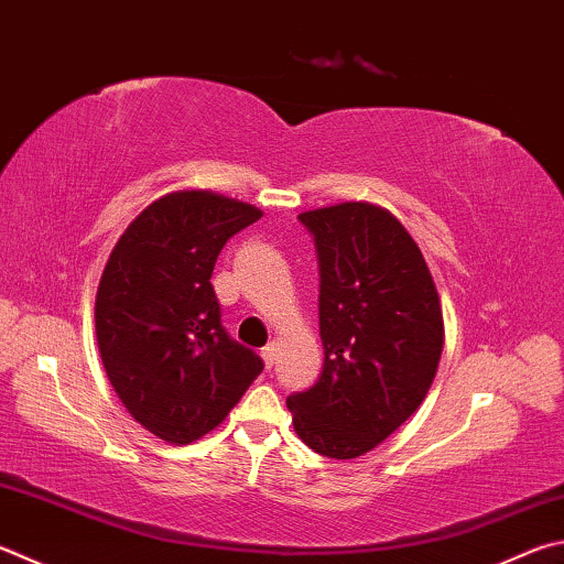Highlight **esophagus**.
Listing matches in <instances>:
<instances>
[{"mask_svg": "<svg viewBox=\"0 0 564 564\" xmlns=\"http://www.w3.org/2000/svg\"><path fill=\"white\" fill-rule=\"evenodd\" d=\"M275 355H279V347H275V343H271V345H265L263 350H261V357H263V365L269 367H273V362H275Z\"/></svg>", "mask_w": 564, "mask_h": 564, "instance_id": "1", "label": "esophagus"}]
</instances>
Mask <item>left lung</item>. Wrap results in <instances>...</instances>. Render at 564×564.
I'll return each mask as SVG.
<instances>
[{
	"instance_id": "1",
	"label": "left lung",
	"mask_w": 564,
	"mask_h": 564,
	"mask_svg": "<svg viewBox=\"0 0 564 564\" xmlns=\"http://www.w3.org/2000/svg\"><path fill=\"white\" fill-rule=\"evenodd\" d=\"M321 273L323 372L285 404L313 452L357 458L424 402L444 347V317L416 241L365 202L299 214Z\"/></svg>"
}]
</instances>
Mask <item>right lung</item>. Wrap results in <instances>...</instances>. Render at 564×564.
<instances>
[{"label":"right lung","mask_w":564,"mask_h":564,"mask_svg":"<svg viewBox=\"0 0 564 564\" xmlns=\"http://www.w3.org/2000/svg\"><path fill=\"white\" fill-rule=\"evenodd\" d=\"M261 212L212 192H172L118 239L96 295L108 380L138 422L192 444L224 422L263 360L231 340L212 271L234 234Z\"/></svg>","instance_id":"1"}]
</instances>
